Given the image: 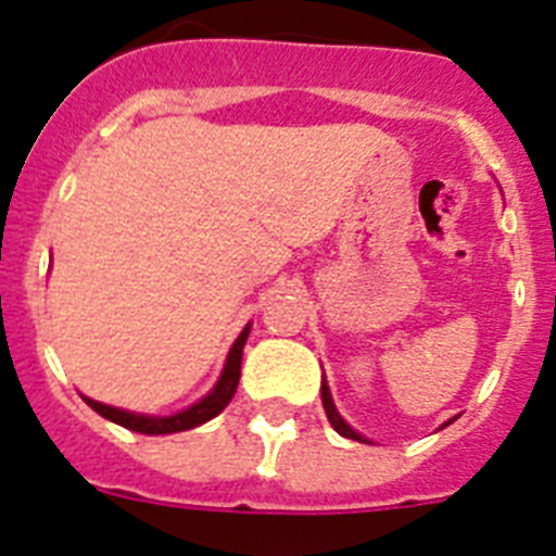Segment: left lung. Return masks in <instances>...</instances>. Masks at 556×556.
I'll return each instance as SVG.
<instances>
[{
	"instance_id": "left-lung-1",
	"label": "left lung",
	"mask_w": 556,
	"mask_h": 556,
	"mask_svg": "<svg viewBox=\"0 0 556 556\" xmlns=\"http://www.w3.org/2000/svg\"><path fill=\"white\" fill-rule=\"evenodd\" d=\"M323 406H326V415H328V420H331V426H333V429L339 431V434H342V437H348V440H358V443H365V440H362V434H356V431H353L351 426H348L345 420H342V417H339V412H337V406H333V401H331V392H328L326 381H323Z\"/></svg>"
}]
</instances>
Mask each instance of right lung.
<instances>
[{"label": "right lung", "instance_id": "right-lung-1", "mask_svg": "<svg viewBox=\"0 0 556 556\" xmlns=\"http://www.w3.org/2000/svg\"><path fill=\"white\" fill-rule=\"evenodd\" d=\"M250 326L239 333V339L233 342L228 353V362H225V370L219 376L217 387L208 392V395L200 401V404L189 406L186 412H178V415L172 417H147V415H132V412L116 409V406H105L100 401H91L86 397V404L97 412V415L108 417L113 424L125 426L130 431H141V434H175V431H186L194 429V426L205 424L211 417H217L225 406L230 404V397H233L236 387H239V376H242V348L248 342Z\"/></svg>", "mask_w": 556, "mask_h": 556}]
</instances>
